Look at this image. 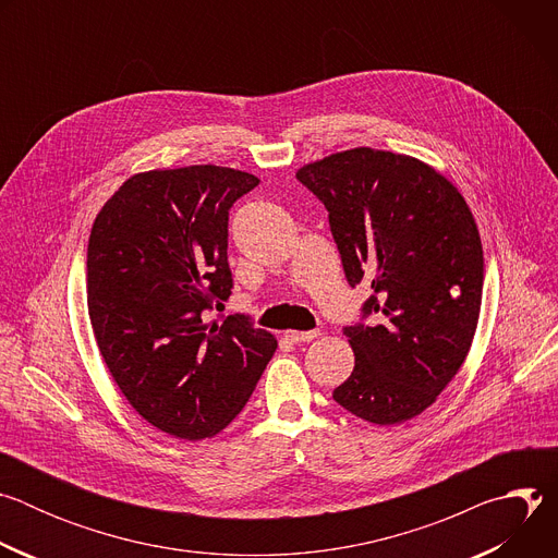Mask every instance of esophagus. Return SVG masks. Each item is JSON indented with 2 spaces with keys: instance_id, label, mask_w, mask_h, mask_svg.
Wrapping results in <instances>:
<instances>
[{
  "instance_id": "1",
  "label": "esophagus",
  "mask_w": 558,
  "mask_h": 558,
  "mask_svg": "<svg viewBox=\"0 0 558 558\" xmlns=\"http://www.w3.org/2000/svg\"><path fill=\"white\" fill-rule=\"evenodd\" d=\"M320 336V331H287L284 338H289L291 342H311Z\"/></svg>"
}]
</instances>
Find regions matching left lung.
<instances>
[{"label": "left lung", "instance_id": "1", "mask_svg": "<svg viewBox=\"0 0 558 558\" xmlns=\"http://www.w3.org/2000/svg\"><path fill=\"white\" fill-rule=\"evenodd\" d=\"M320 198L351 287L371 282L347 327L353 373L333 400L355 417L392 426L424 413L459 373L480 323L484 247L461 192L409 154L353 147L302 166Z\"/></svg>", "mask_w": 558, "mask_h": 558}]
</instances>
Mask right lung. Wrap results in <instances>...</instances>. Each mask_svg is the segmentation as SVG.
Listing matches in <instances>:
<instances>
[{
	"instance_id": "add662e5",
	"label": "right lung",
	"mask_w": 558,
	"mask_h": 558,
	"mask_svg": "<svg viewBox=\"0 0 558 558\" xmlns=\"http://www.w3.org/2000/svg\"><path fill=\"white\" fill-rule=\"evenodd\" d=\"M258 177L220 166L130 177L88 241V313L101 357L154 428L198 441L245 409L278 340L245 315L207 323L231 293L229 207Z\"/></svg>"
}]
</instances>
